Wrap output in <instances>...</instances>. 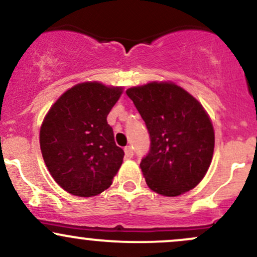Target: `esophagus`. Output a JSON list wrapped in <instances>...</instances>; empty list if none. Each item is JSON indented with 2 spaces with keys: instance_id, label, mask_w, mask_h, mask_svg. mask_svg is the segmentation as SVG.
<instances>
[{
  "instance_id": "34e87169",
  "label": "esophagus",
  "mask_w": 257,
  "mask_h": 257,
  "mask_svg": "<svg viewBox=\"0 0 257 257\" xmlns=\"http://www.w3.org/2000/svg\"><path fill=\"white\" fill-rule=\"evenodd\" d=\"M124 154H125V157H128V159H132V157H133V155H134L133 148H132V146H125V148H124Z\"/></svg>"
}]
</instances>
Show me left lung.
<instances>
[{"instance_id":"1","label":"left lung","mask_w":257,"mask_h":257,"mask_svg":"<svg viewBox=\"0 0 257 257\" xmlns=\"http://www.w3.org/2000/svg\"><path fill=\"white\" fill-rule=\"evenodd\" d=\"M125 92L150 134V151L140 163L148 187L163 196L195 188L215 149L212 122L201 103L172 81H152Z\"/></svg>"}]
</instances>
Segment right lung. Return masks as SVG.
<instances>
[{"mask_svg":"<svg viewBox=\"0 0 257 257\" xmlns=\"http://www.w3.org/2000/svg\"><path fill=\"white\" fill-rule=\"evenodd\" d=\"M122 86L85 81L62 94L40 128L45 165L61 188L75 196L98 195L111 187L124 151L114 143L107 115Z\"/></svg>","mask_w":257,"mask_h":257,"instance_id":"right-lung-1","label":"right lung"}]
</instances>
